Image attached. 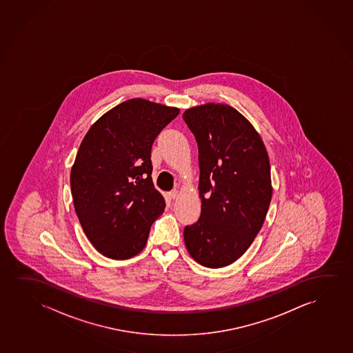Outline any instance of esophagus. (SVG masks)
Returning <instances> with one entry per match:
<instances>
[{
  "label": "esophagus",
  "mask_w": 353,
  "mask_h": 353,
  "mask_svg": "<svg viewBox=\"0 0 353 353\" xmlns=\"http://www.w3.org/2000/svg\"><path fill=\"white\" fill-rule=\"evenodd\" d=\"M179 196V191L178 190H172L170 192V197L172 198V199H175V198L178 197Z\"/></svg>",
  "instance_id": "obj_1"
}]
</instances>
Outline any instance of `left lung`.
<instances>
[{
    "label": "left lung",
    "mask_w": 353,
    "mask_h": 353,
    "mask_svg": "<svg viewBox=\"0 0 353 353\" xmlns=\"http://www.w3.org/2000/svg\"><path fill=\"white\" fill-rule=\"evenodd\" d=\"M198 145V221L185 227L190 254L208 268L241 257L262 228L272 201L270 163L254 126L230 105L208 103L183 115Z\"/></svg>",
    "instance_id": "8db88e82"
}]
</instances>
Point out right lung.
Returning <instances> with one entry per match:
<instances>
[{
	"mask_svg": "<svg viewBox=\"0 0 353 353\" xmlns=\"http://www.w3.org/2000/svg\"><path fill=\"white\" fill-rule=\"evenodd\" d=\"M178 114L146 99H128L101 117L80 144L71 170L73 204L88 239L109 259L139 254L165 210L151 178V148Z\"/></svg>",
	"mask_w": 353,
	"mask_h": 353,
	"instance_id": "obj_1",
	"label": "right lung"
}]
</instances>
